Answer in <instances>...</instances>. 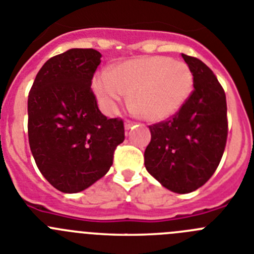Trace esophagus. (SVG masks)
I'll list each match as a JSON object with an SVG mask.
<instances>
[{
  "label": "esophagus",
  "instance_id": "1",
  "mask_svg": "<svg viewBox=\"0 0 254 254\" xmlns=\"http://www.w3.org/2000/svg\"><path fill=\"white\" fill-rule=\"evenodd\" d=\"M134 124H135V123L131 122V120H125V124H124V125H125V129L129 130L130 127H131Z\"/></svg>",
  "mask_w": 254,
  "mask_h": 254
}]
</instances>
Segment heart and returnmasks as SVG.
I'll return each mask as SVG.
<instances>
[{"mask_svg": "<svg viewBox=\"0 0 254 254\" xmlns=\"http://www.w3.org/2000/svg\"><path fill=\"white\" fill-rule=\"evenodd\" d=\"M193 77L185 63L167 57H139L100 74L93 88L102 109L115 113L119 102L132 92L144 118L161 122L175 115L192 91Z\"/></svg>", "mask_w": 254, "mask_h": 254, "instance_id": "b5f03b06", "label": "heart"}]
</instances>
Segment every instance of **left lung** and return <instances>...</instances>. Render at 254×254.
Masks as SVG:
<instances>
[{
    "mask_svg": "<svg viewBox=\"0 0 254 254\" xmlns=\"http://www.w3.org/2000/svg\"><path fill=\"white\" fill-rule=\"evenodd\" d=\"M193 76V91L171 119L149 125L144 152L148 172L166 189L192 192L218 168L227 145V97L204 62L182 54Z\"/></svg>",
    "mask_w": 254,
    "mask_h": 254,
    "instance_id": "left-lung-1",
    "label": "left lung"
}]
</instances>
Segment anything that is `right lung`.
<instances>
[{
  "mask_svg": "<svg viewBox=\"0 0 254 254\" xmlns=\"http://www.w3.org/2000/svg\"><path fill=\"white\" fill-rule=\"evenodd\" d=\"M101 63L95 49H69L38 72L27 99L29 144L45 180L76 193L106 175L125 139L123 119L101 114L91 88Z\"/></svg>",
  "mask_w": 254,
  "mask_h": 254,
  "instance_id": "1",
  "label": "right lung"
}]
</instances>
